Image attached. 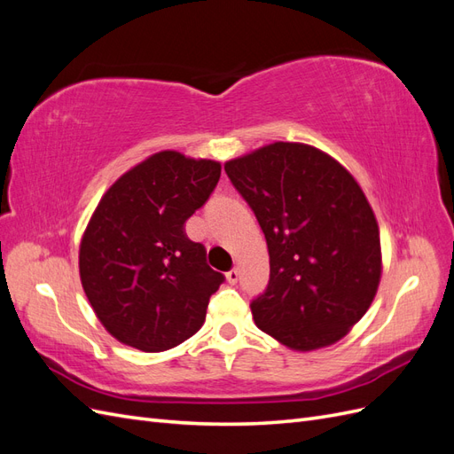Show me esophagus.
Returning a JSON list of instances; mask_svg holds the SVG:
<instances>
[{
	"instance_id": "esophagus-1",
	"label": "esophagus",
	"mask_w": 454,
	"mask_h": 454,
	"mask_svg": "<svg viewBox=\"0 0 454 454\" xmlns=\"http://www.w3.org/2000/svg\"><path fill=\"white\" fill-rule=\"evenodd\" d=\"M225 277H227V282H229V284H237V280H239V277H240V272H239V269H232V270H229V272L225 274Z\"/></svg>"
}]
</instances>
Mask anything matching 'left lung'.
<instances>
[{"label": "left lung", "instance_id": "left-lung-1", "mask_svg": "<svg viewBox=\"0 0 454 454\" xmlns=\"http://www.w3.org/2000/svg\"><path fill=\"white\" fill-rule=\"evenodd\" d=\"M269 248L255 325L295 352L335 345L373 303L382 277L379 223L356 177L325 151L274 142L225 162Z\"/></svg>", "mask_w": 454, "mask_h": 454}]
</instances>
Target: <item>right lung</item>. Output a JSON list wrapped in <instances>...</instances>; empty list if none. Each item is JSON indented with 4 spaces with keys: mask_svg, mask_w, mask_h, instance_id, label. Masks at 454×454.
Segmentation results:
<instances>
[{
    "mask_svg": "<svg viewBox=\"0 0 454 454\" xmlns=\"http://www.w3.org/2000/svg\"><path fill=\"white\" fill-rule=\"evenodd\" d=\"M222 162L164 149L114 182L79 244L85 295L119 342L164 352L193 337L223 274L184 223L210 197Z\"/></svg>",
    "mask_w": 454,
    "mask_h": 454,
    "instance_id": "obj_1",
    "label": "right lung"
}]
</instances>
